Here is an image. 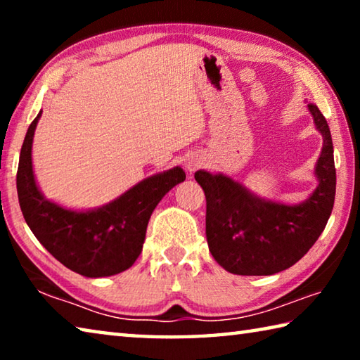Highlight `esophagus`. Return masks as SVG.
Listing matches in <instances>:
<instances>
[{
	"mask_svg": "<svg viewBox=\"0 0 360 360\" xmlns=\"http://www.w3.org/2000/svg\"><path fill=\"white\" fill-rule=\"evenodd\" d=\"M202 163H203L202 158L191 157V158H187V160H186V169L188 173H193V172H197L200 167H202Z\"/></svg>",
	"mask_w": 360,
	"mask_h": 360,
	"instance_id": "obj_1",
	"label": "esophagus"
}]
</instances>
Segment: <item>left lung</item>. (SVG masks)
<instances>
[{
    "label": "left lung",
    "mask_w": 360,
    "mask_h": 360,
    "mask_svg": "<svg viewBox=\"0 0 360 360\" xmlns=\"http://www.w3.org/2000/svg\"><path fill=\"white\" fill-rule=\"evenodd\" d=\"M324 146L316 165L319 186L300 205L266 202L227 176L195 173L206 197V240L212 257L233 275H275L297 264L324 231L333 210L337 173L327 120L308 105Z\"/></svg>",
    "instance_id": "left-lung-1"
}]
</instances>
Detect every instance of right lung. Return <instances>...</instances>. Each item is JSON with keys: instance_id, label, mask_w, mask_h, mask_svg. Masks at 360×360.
<instances>
[{"instance_id": "add662e5", "label": "right lung", "mask_w": 360, "mask_h": 360, "mask_svg": "<svg viewBox=\"0 0 360 360\" xmlns=\"http://www.w3.org/2000/svg\"><path fill=\"white\" fill-rule=\"evenodd\" d=\"M41 112L23 139L17 193L25 222L60 264L87 278L117 275L141 254L152 211L163 195L186 179L181 168L150 176L100 210L77 212L47 202L38 191L32 167V143Z\"/></svg>"}]
</instances>
